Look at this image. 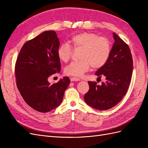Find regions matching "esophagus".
Listing matches in <instances>:
<instances>
[{
	"label": "esophagus",
	"mask_w": 148,
	"mask_h": 148,
	"mask_svg": "<svg viewBox=\"0 0 148 148\" xmlns=\"http://www.w3.org/2000/svg\"><path fill=\"white\" fill-rule=\"evenodd\" d=\"M71 82H74V81H80V79L79 78H76V77H71Z\"/></svg>",
	"instance_id": "esophagus-1"
}]
</instances>
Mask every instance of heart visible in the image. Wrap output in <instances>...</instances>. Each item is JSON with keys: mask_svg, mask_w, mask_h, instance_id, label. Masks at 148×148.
<instances>
[{"mask_svg": "<svg viewBox=\"0 0 148 148\" xmlns=\"http://www.w3.org/2000/svg\"><path fill=\"white\" fill-rule=\"evenodd\" d=\"M70 42L75 49H81L80 60L72 62L64 69L68 75L81 77L90 67L99 69L107 62L111 51V42L108 38L99 37L92 32H81L72 36ZM73 49L67 43L61 44L58 48V56L62 62L71 58Z\"/></svg>", "mask_w": 148, "mask_h": 148, "instance_id": "b5f03b06", "label": "heart"}]
</instances>
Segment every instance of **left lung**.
Wrapping results in <instances>:
<instances>
[{"instance_id":"1","label":"left lung","mask_w":148,"mask_h":148,"mask_svg":"<svg viewBox=\"0 0 148 148\" xmlns=\"http://www.w3.org/2000/svg\"><path fill=\"white\" fill-rule=\"evenodd\" d=\"M114 42L107 62L95 74L98 78L104 76V82L97 85L89 81V90L84 97L89 106L104 111L115 106L126 95L130 86L133 62L128 45L113 32Z\"/></svg>"}]
</instances>
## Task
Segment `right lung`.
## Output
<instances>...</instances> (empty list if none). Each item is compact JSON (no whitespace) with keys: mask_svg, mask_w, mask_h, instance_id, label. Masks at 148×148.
Here are the masks:
<instances>
[{"mask_svg":"<svg viewBox=\"0 0 148 148\" xmlns=\"http://www.w3.org/2000/svg\"><path fill=\"white\" fill-rule=\"evenodd\" d=\"M59 45L55 31H45L26 42L17 57V88L25 103L37 111L47 112L59 106L70 84L68 77L52 84L48 81L49 76L60 71Z\"/></svg>","mask_w":148,"mask_h":148,"instance_id":"right-lung-1","label":"right lung"}]
</instances>
